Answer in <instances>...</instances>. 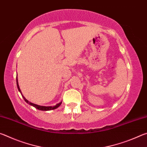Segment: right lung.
Listing matches in <instances>:
<instances>
[{"instance_id": "1", "label": "right lung", "mask_w": 147, "mask_h": 147, "mask_svg": "<svg viewBox=\"0 0 147 147\" xmlns=\"http://www.w3.org/2000/svg\"><path fill=\"white\" fill-rule=\"evenodd\" d=\"M16 81H17V88H18V90L20 92V93H21V89H20L19 88V84H18V79H17V78H16ZM22 94V93H21ZM22 96H23L24 100H25V102L26 103H28V104H30V105H31L32 106H34V108H36V109H39V110H41V111H49V110H52V109H56L58 108V107L61 105V103H62V101H61L60 102L58 103L57 104H56L55 106H39V105H38V104H34V103H32L30 102H29L27 99L25 98V97L22 94Z\"/></svg>"}]
</instances>
